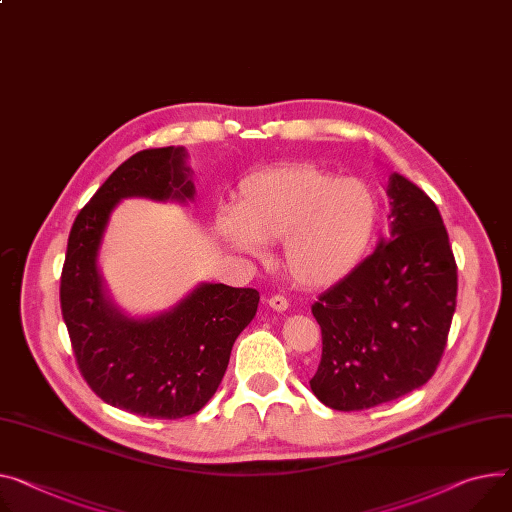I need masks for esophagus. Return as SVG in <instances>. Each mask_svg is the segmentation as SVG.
<instances>
[{"label": "esophagus", "instance_id": "34e87169", "mask_svg": "<svg viewBox=\"0 0 512 512\" xmlns=\"http://www.w3.org/2000/svg\"><path fill=\"white\" fill-rule=\"evenodd\" d=\"M266 303H268L274 311H287V307H289V301H287L285 295H270V297L266 299Z\"/></svg>", "mask_w": 512, "mask_h": 512}]
</instances>
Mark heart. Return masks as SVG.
<instances>
[{"instance_id":"heart-1","label":"heart","mask_w":512,"mask_h":512,"mask_svg":"<svg viewBox=\"0 0 512 512\" xmlns=\"http://www.w3.org/2000/svg\"><path fill=\"white\" fill-rule=\"evenodd\" d=\"M379 207L357 178H338L313 164H279L248 174L235 207L217 215L223 242L252 256L283 240L281 262L305 289H326L363 262L373 242Z\"/></svg>"}]
</instances>
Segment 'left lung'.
<instances>
[{
  "label": "left lung",
  "instance_id": "1",
  "mask_svg": "<svg viewBox=\"0 0 512 512\" xmlns=\"http://www.w3.org/2000/svg\"><path fill=\"white\" fill-rule=\"evenodd\" d=\"M389 238L311 305L322 361L309 385L332 410H367L437 371L457 303V264L437 205L393 172Z\"/></svg>",
  "mask_w": 512,
  "mask_h": 512
}]
</instances>
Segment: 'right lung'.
Wrapping results in <instances>:
<instances>
[{
  "mask_svg": "<svg viewBox=\"0 0 512 512\" xmlns=\"http://www.w3.org/2000/svg\"><path fill=\"white\" fill-rule=\"evenodd\" d=\"M194 199L184 147L143 149L116 168L75 217L61 272V313L82 377L106 404L145 418L199 412L217 391L235 338L254 320L260 295L201 283L176 307L129 318L106 295L98 252L123 199Z\"/></svg>",
  "mask_w": 512,
  "mask_h": 512,
  "instance_id": "right-lung-1",
  "label": "right lung"
}]
</instances>
